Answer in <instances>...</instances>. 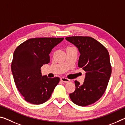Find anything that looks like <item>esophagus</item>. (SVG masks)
<instances>
[{"instance_id": "1", "label": "esophagus", "mask_w": 125, "mask_h": 125, "mask_svg": "<svg viewBox=\"0 0 125 125\" xmlns=\"http://www.w3.org/2000/svg\"><path fill=\"white\" fill-rule=\"evenodd\" d=\"M60 80H61V81L64 82V83H68V82H69V81H70V80L68 79L65 78H64V77L61 78Z\"/></svg>"}]
</instances>
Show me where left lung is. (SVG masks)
I'll list each match as a JSON object with an SVG mask.
<instances>
[{"mask_svg":"<svg viewBox=\"0 0 125 125\" xmlns=\"http://www.w3.org/2000/svg\"><path fill=\"white\" fill-rule=\"evenodd\" d=\"M65 39L78 49L80 54L78 66L86 72L82 85L74 81L75 90L69 94L71 100L80 106L93 104L104 94L110 78L112 69L108 52L91 37L72 36Z\"/></svg>","mask_w":125,"mask_h":125,"instance_id":"1","label":"left lung"}]
</instances>
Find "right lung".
Instances as JSON below:
<instances>
[{
	"label": "right lung",
	"mask_w": 125,
	"mask_h": 125,
	"mask_svg": "<svg viewBox=\"0 0 125 125\" xmlns=\"http://www.w3.org/2000/svg\"><path fill=\"white\" fill-rule=\"evenodd\" d=\"M64 38H33L26 40L15 50L11 69L14 83L27 102L40 104L50 98L60 78L42 75L41 68L50 62L52 49Z\"/></svg>",
	"instance_id": "right-lung-1"
}]
</instances>
